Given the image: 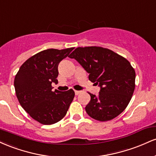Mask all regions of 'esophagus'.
<instances>
[{"mask_svg":"<svg viewBox=\"0 0 156 156\" xmlns=\"http://www.w3.org/2000/svg\"><path fill=\"white\" fill-rule=\"evenodd\" d=\"M81 93V91H78V90H75V94L76 95H78V94Z\"/></svg>","mask_w":156,"mask_h":156,"instance_id":"esophagus-1","label":"esophagus"}]
</instances>
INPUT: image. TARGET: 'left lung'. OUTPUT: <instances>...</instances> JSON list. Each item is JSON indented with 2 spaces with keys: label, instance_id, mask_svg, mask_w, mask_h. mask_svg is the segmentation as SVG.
Masks as SVG:
<instances>
[{
  "label": "left lung",
  "instance_id": "8db88e82",
  "mask_svg": "<svg viewBox=\"0 0 156 156\" xmlns=\"http://www.w3.org/2000/svg\"><path fill=\"white\" fill-rule=\"evenodd\" d=\"M89 73V80L100 87L90 94L85 110L96 120H111L125 110L135 89V70L126 58L101 47L78 48L69 55Z\"/></svg>",
  "mask_w": 156,
  "mask_h": 156
}]
</instances>
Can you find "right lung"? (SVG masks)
<instances>
[{"instance_id":"1","label":"right lung","mask_w":156,"mask_h":156,"mask_svg":"<svg viewBox=\"0 0 156 156\" xmlns=\"http://www.w3.org/2000/svg\"><path fill=\"white\" fill-rule=\"evenodd\" d=\"M73 48L48 49L25 62L15 78V89L21 106L34 119L43 125L58 122L66 115L75 92L52 91V83H57L58 66Z\"/></svg>"}]
</instances>
